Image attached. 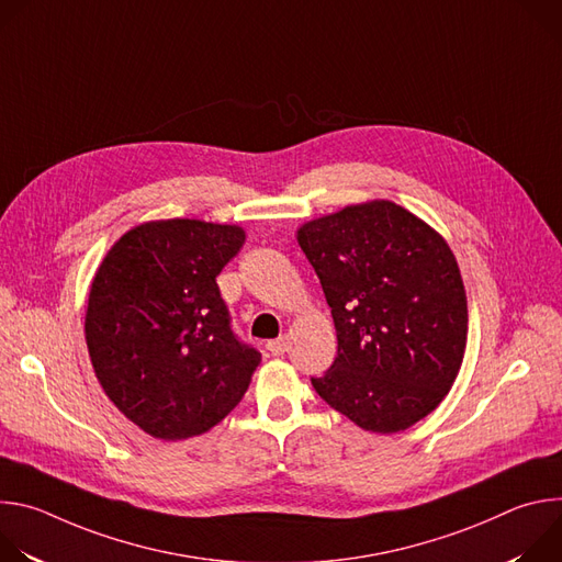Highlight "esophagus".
<instances>
[{"label": "esophagus", "mask_w": 562, "mask_h": 562, "mask_svg": "<svg viewBox=\"0 0 562 562\" xmlns=\"http://www.w3.org/2000/svg\"><path fill=\"white\" fill-rule=\"evenodd\" d=\"M267 349H269L273 356H284V351L289 349V338L282 336V338H278V340H271V342L267 345Z\"/></svg>", "instance_id": "esophagus-1"}]
</instances>
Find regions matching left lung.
Returning <instances> with one entry per match:
<instances>
[{
	"mask_svg": "<svg viewBox=\"0 0 562 562\" xmlns=\"http://www.w3.org/2000/svg\"><path fill=\"white\" fill-rule=\"evenodd\" d=\"M331 306L338 358L311 378L329 407L375 434L405 431L449 393L467 347V295L449 245L389 200L297 228Z\"/></svg>",
	"mask_w": 562,
	"mask_h": 562,
	"instance_id": "left-lung-1",
	"label": "left lung"
}]
</instances>
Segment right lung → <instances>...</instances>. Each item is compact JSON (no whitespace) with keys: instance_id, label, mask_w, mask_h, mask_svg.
<instances>
[{"instance_id":"right-lung-1","label":"right lung","mask_w":562,"mask_h":562,"mask_svg":"<svg viewBox=\"0 0 562 562\" xmlns=\"http://www.w3.org/2000/svg\"><path fill=\"white\" fill-rule=\"evenodd\" d=\"M245 237L235 224L144 222L93 278L85 331L95 375L153 438L209 431L249 389L260 353L233 334L215 282Z\"/></svg>"}]
</instances>
